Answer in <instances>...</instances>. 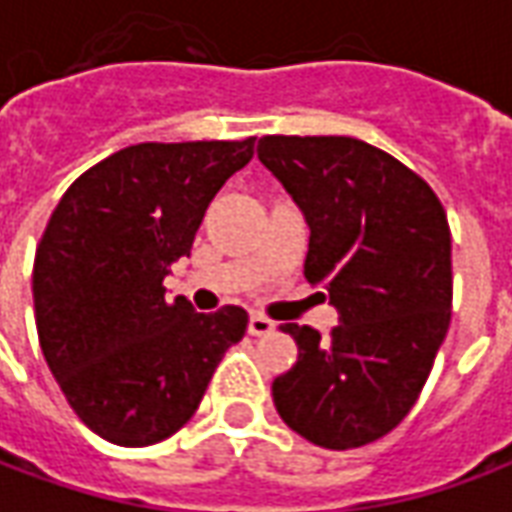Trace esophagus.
I'll list each match as a JSON object with an SVG mask.
<instances>
[{"label": "esophagus", "instance_id": "obj_1", "mask_svg": "<svg viewBox=\"0 0 512 512\" xmlns=\"http://www.w3.org/2000/svg\"><path fill=\"white\" fill-rule=\"evenodd\" d=\"M271 332H274V321H268L266 315H252V318H249V334L266 337V334Z\"/></svg>", "mask_w": 512, "mask_h": 512}]
</instances>
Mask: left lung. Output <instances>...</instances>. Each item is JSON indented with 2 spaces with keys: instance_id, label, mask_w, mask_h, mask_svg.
<instances>
[{
  "instance_id": "left-lung-1",
  "label": "left lung",
  "mask_w": 512,
  "mask_h": 512,
  "mask_svg": "<svg viewBox=\"0 0 512 512\" xmlns=\"http://www.w3.org/2000/svg\"><path fill=\"white\" fill-rule=\"evenodd\" d=\"M257 158L307 216L304 277L340 312L326 340L279 326L299 359L274 378V406L318 447L370 444L417 403L450 326L444 205L414 169L354 136H263Z\"/></svg>"
}]
</instances>
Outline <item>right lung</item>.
I'll return each mask as SVG.
<instances>
[{
  "label": "right lung",
  "mask_w": 512,
  "mask_h": 512,
  "mask_svg": "<svg viewBox=\"0 0 512 512\" xmlns=\"http://www.w3.org/2000/svg\"><path fill=\"white\" fill-rule=\"evenodd\" d=\"M255 156L241 142H139L73 180L40 235L32 299L40 351L76 417L101 439L147 447L200 406L249 315H202L164 296L205 211Z\"/></svg>",
  "instance_id": "1"
}]
</instances>
